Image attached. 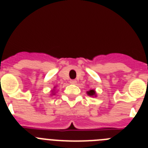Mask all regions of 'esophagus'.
Listing matches in <instances>:
<instances>
[{
	"instance_id": "obj_1",
	"label": "esophagus",
	"mask_w": 148,
	"mask_h": 148,
	"mask_svg": "<svg viewBox=\"0 0 148 148\" xmlns=\"http://www.w3.org/2000/svg\"><path fill=\"white\" fill-rule=\"evenodd\" d=\"M70 83L72 84H75L77 83V82L75 80H70Z\"/></svg>"
}]
</instances>
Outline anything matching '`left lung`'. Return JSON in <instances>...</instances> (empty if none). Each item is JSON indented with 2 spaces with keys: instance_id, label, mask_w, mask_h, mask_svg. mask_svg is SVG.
Instances as JSON below:
<instances>
[{
  "instance_id": "8db88e82",
  "label": "left lung",
  "mask_w": 148,
  "mask_h": 148,
  "mask_svg": "<svg viewBox=\"0 0 148 148\" xmlns=\"http://www.w3.org/2000/svg\"><path fill=\"white\" fill-rule=\"evenodd\" d=\"M87 94H88L89 95H90V96H93V95H95V90H90V91H88V92H87Z\"/></svg>"
}]
</instances>
